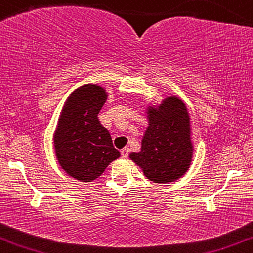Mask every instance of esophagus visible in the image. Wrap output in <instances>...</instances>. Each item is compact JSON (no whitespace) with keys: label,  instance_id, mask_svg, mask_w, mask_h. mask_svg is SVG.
Returning <instances> with one entry per match:
<instances>
[{"label":"esophagus","instance_id":"obj_1","mask_svg":"<svg viewBox=\"0 0 253 253\" xmlns=\"http://www.w3.org/2000/svg\"><path fill=\"white\" fill-rule=\"evenodd\" d=\"M129 152H130V150L129 148H123V150L121 151V153H122V156H123V157H127V156H129Z\"/></svg>","mask_w":253,"mask_h":253}]
</instances>
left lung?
<instances>
[{
  "instance_id": "left-lung-1",
  "label": "left lung",
  "mask_w": 253,
  "mask_h": 253,
  "mask_svg": "<svg viewBox=\"0 0 253 253\" xmlns=\"http://www.w3.org/2000/svg\"><path fill=\"white\" fill-rule=\"evenodd\" d=\"M148 126L141 151L130 158L142 168L148 180L171 183L186 173L191 162L190 119L183 101L169 97L158 107L148 109Z\"/></svg>"
}]
</instances>
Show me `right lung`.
Wrapping results in <instances>:
<instances>
[{
	"mask_svg": "<svg viewBox=\"0 0 253 253\" xmlns=\"http://www.w3.org/2000/svg\"><path fill=\"white\" fill-rule=\"evenodd\" d=\"M106 97L97 85L78 88L67 101L54 134L59 165L72 178L85 183L98 178L121 155L97 118Z\"/></svg>",
	"mask_w": 253,
	"mask_h": 253,
	"instance_id": "1",
	"label": "right lung"
}]
</instances>
